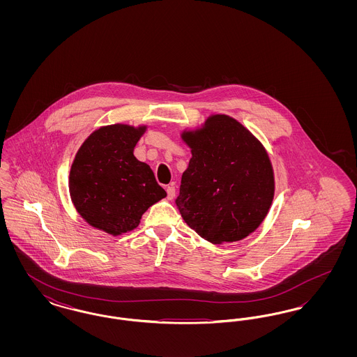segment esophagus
I'll list each match as a JSON object with an SVG mask.
<instances>
[{
	"mask_svg": "<svg viewBox=\"0 0 357 357\" xmlns=\"http://www.w3.org/2000/svg\"><path fill=\"white\" fill-rule=\"evenodd\" d=\"M174 197H175V186L170 185V186L167 187V198L172 199Z\"/></svg>",
	"mask_w": 357,
	"mask_h": 357,
	"instance_id": "esophagus-1",
	"label": "esophagus"
}]
</instances>
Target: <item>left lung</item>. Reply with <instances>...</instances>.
<instances>
[{
	"label": "left lung",
	"instance_id": "obj_1",
	"mask_svg": "<svg viewBox=\"0 0 357 357\" xmlns=\"http://www.w3.org/2000/svg\"><path fill=\"white\" fill-rule=\"evenodd\" d=\"M182 140L191 149L176 207L187 225L220 245L252 234L274 197V174L261 142L239 121L211 115Z\"/></svg>",
	"mask_w": 357,
	"mask_h": 357
}]
</instances>
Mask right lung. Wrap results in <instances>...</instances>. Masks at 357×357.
Instances as JSON below:
<instances>
[{"label": "right lung", "mask_w": 357, "mask_h": 357, "mask_svg": "<svg viewBox=\"0 0 357 357\" xmlns=\"http://www.w3.org/2000/svg\"><path fill=\"white\" fill-rule=\"evenodd\" d=\"M147 126L111 124L93 131L75 155L69 194L92 227L114 237L139 226L142 215L167 194L153 170L134 155Z\"/></svg>", "instance_id": "1"}]
</instances>
